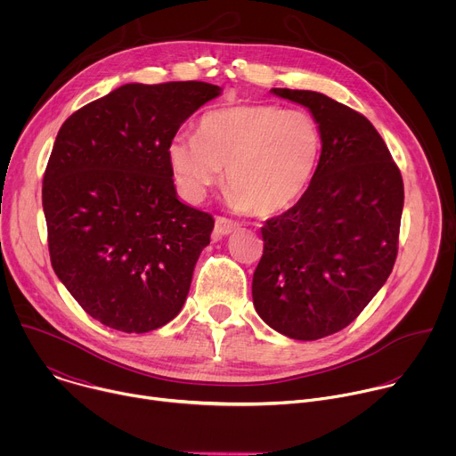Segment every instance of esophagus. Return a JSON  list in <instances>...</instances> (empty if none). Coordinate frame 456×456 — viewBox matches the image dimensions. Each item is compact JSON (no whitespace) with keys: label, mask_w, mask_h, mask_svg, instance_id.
Returning a JSON list of instances; mask_svg holds the SVG:
<instances>
[{"label":"esophagus","mask_w":456,"mask_h":456,"mask_svg":"<svg viewBox=\"0 0 456 456\" xmlns=\"http://www.w3.org/2000/svg\"><path fill=\"white\" fill-rule=\"evenodd\" d=\"M234 231H238V224L225 218V216H216V222H215V231H213V236L215 240H220L227 234H232Z\"/></svg>","instance_id":"esophagus-1"}]
</instances>
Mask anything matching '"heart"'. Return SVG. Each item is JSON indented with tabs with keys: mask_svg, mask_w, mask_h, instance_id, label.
Here are the masks:
<instances>
[{
	"mask_svg": "<svg viewBox=\"0 0 456 456\" xmlns=\"http://www.w3.org/2000/svg\"><path fill=\"white\" fill-rule=\"evenodd\" d=\"M321 148V126L310 111L247 102L204 113L199 134H176L167 155L187 199L202 200L227 166L229 204L274 216L301 199Z\"/></svg>",
	"mask_w": 456,
	"mask_h": 456,
	"instance_id": "heart-1",
	"label": "heart"
}]
</instances>
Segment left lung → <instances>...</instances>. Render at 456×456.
I'll return each instance as SVG.
<instances>
[{"instance_id":"8db88e82","label":"left lung","mask_w":456,"mask_h":456,"mask_svg":"<svg viewBox=\"0 0 456 456\" xmlns=\"http://www.w3.org/2000/svg\"><path fill=\"white\" fill-rule=\"evenodd\" d=\"M273 94L310 110L322 148L297 204L262 227L252 301L276 332L315 341L346 329L392 274L404 183L364 115L310 90Z\"/></svg>"}]
</instances>
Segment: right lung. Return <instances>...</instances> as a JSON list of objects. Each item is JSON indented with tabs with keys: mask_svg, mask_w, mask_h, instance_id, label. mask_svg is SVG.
Here are the masks:
<instances>
[{
	"mask_svg": "<svg viewBox=\"0 0 456 456\" xmlns=\"http://www.w3.org/2000/svg\"><path fill=\"white\" fill-rule=\"evenodd\" d=\"M222 88L129 83L61 126L43 176L53 273L86 314L144 334L183 306L215 220L178 200L169 141Z\"/></svg>",
	"mask_w": 456,
	"mask_h": 456,
	"instance_id": "obj_1",
	"label": "right lung"
}]
</instances>
